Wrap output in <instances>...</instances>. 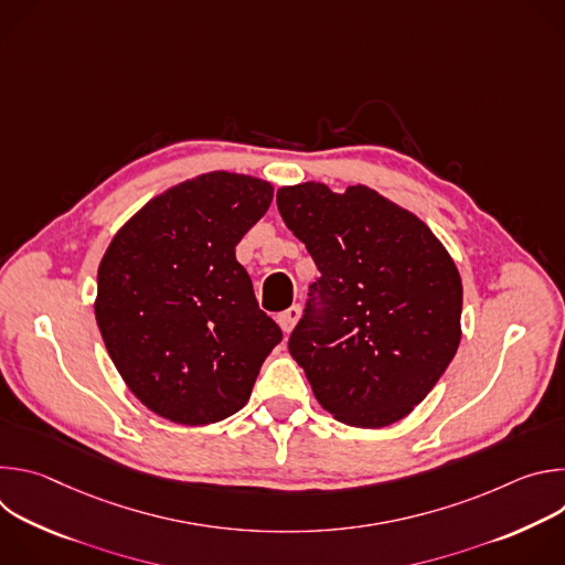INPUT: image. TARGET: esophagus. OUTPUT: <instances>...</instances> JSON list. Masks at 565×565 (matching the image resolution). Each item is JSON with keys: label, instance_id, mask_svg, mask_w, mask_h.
<instances>
[{"label": "esophagus", "instance_id": "obj_1", "mask_svg": "<svg viewBox=\"0 0 565 565\" xmlns=\"http://www.w3.org/2000/svg\"><path fill=\"white\" fill-rule=\"evenodd\" d=\"M299 317H301V306H299V303H292L290 308H286L284 312H279L277 321H279L281 331H284V333H290V331L295 329L297 321H299Z\"/></svg>", "mask_w": 565, "mask_h": 565}]
</instances>
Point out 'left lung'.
I'll return each mask as SVG.
<instances>
[{"label":"left lung","instance_id":"obj_1","mask_svg":"<svg viewBox=\"0 0 565 565\" xmlns=\"http://www.w3.org/2000/svg\"><path fill=\"white\" fill-rule=\"evenodd\" d=\"M319 279L288 351L335 420L380 429L414 412L460 344L462 281L414 212L366 185L277 190Z\"/></svg>","mask_w":565,"mask_h":565}]
</instances>
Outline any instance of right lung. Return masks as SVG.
I'll list each match as a JSON object with an SVG mask.
<instances>
[{
	"label": "right lung",
	"mask_w": 565,
	"mask_h": 565,
	"mask_svg": "<svg viewBox=\"0 0 565 565\" xmlns=\"http://www.w3.org/2000/svg\"><path fill=\"white\" fill-rule=\"evenodd\" d=\"M273 192L207 172L153 196L111 238L96 321L125 384L160 418L201 427L236 414L281 342L234 255Z\"/></svg>",
	"instance_id": "add662e5"
}]
</instances>
